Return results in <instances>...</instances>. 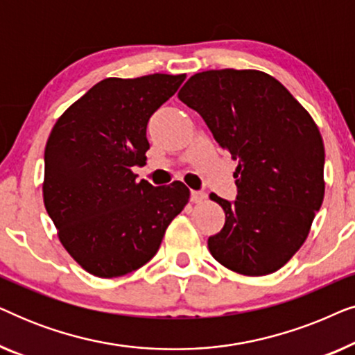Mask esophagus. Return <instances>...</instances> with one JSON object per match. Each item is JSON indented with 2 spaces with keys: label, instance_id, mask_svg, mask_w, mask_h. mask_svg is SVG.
Listing matches in <instances>:
<instances>
[{
  "label": "esophagus",
  "instance_id": "obj_1",
  "mask_svg": "<svg viewBox=\"0 0 355 355\" xmlns=\"http://www.w3.org/2000/svg\"><path fill=\"white\" fill-rule=\"evenodd\" d=\"M205 192H202V191H191V202H193V203H200V202H203L205 200Z\"/></svg>",
  "mask_w": 355,
  "mask_h": 355
}]
</instances>
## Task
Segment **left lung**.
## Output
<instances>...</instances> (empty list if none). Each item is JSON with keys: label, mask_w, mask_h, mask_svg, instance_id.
<instances>
[{"label": "left lung", "mask_w": 355, "mask_h": 355, "mask_svg": "<svg viewBox=\"0 0 355 355\" xmlns=\"http://www.w3.org/2000/svg\"><path fill=\"white\" fill-rule=\"evenodd\" d=\"M178 96L239 162L236 200L210 196L226 213L223 230L208 237L210 254L236 273H275L307 239L323 202L324 147L317 124L261 71L198 72Z\"/></svg>", "instance_id": "8db88e82"}]
</instances>
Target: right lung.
<instances>
[{"label":"right lung","mask_w":355,"mask_h":355,"mask_svg":"<svg viewBox=\"0 0 355 355\" xmlns=\"http://www.w3.org/2000/svg\"><path fill=\"white\" fill-rule=\"evenodd\" d=\"M186 74L110 77L56 121L45 147L43 202L61 244L89 273L116 278L157 254L164 231L189 202L174 181H137L150 116L176 94Z\"/></svg>","instance_id":"1"}]
</instances>
